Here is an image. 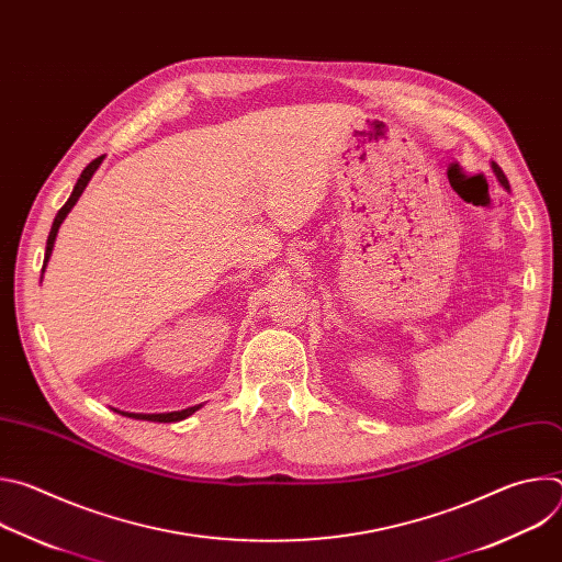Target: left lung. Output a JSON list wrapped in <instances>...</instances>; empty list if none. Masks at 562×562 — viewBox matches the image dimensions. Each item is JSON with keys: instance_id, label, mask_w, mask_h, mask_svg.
<instances>
[{"instance_id": "1", "label": "left lung", "mask_w": 562, "mask_h": 562, "mask_svg": "<svg viewBox=\"0 0 562 562\" xmlns=\"http://www.w3.org/2000/svg\"><path fill=\"white\" fill-rule=\"evenodd\" d=\"M492 169H494V173H496V178H498V182L505 187V189H509V182H507V178H505V173H503V169L496 165V162H492Z\"/></svg>"}]
</instances>
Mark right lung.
<instances>
[{"label": "right lung", "instance_id": "right-lung-1", "mask_svg": "<svg viewBox=\"0 0 562 562\" xmlns=\"http://www.w3.org/2000/svg\"><path fill=\"white\" fill-rule=\"evenodd\" d=\"M102 159H104V155L102 157H98V159H93V162L82 171V176H79V180H77V184H75V189H72V193H70V198L66 200V204L57 211V215H55V220H53V226H50V233H48V239H46V256H44V269H46V262H48V258H50V254H53V245H55V237H57V231H59V224L64 222V217L70 213V209L75 206V202L79 200V195L85 193V189H87V184L91 182V178H93V173L98 171V167L102 165ZM42 269V271H44ZM202 405H198V407H189V409H182V412H171V414H128V412H117V414H122V416H126V418H135V420H150V423H178V420H184V418H189L191 414H195L198 409H200Z\"/></svg>", "mask_w": 562, "mask_h": 562}]
</instances>
